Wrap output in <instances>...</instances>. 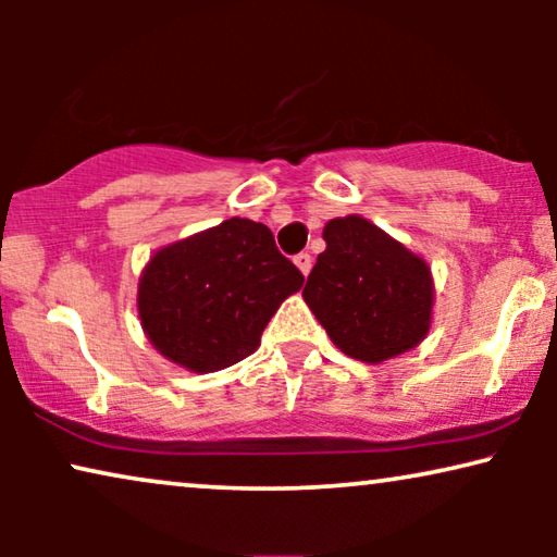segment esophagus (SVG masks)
<instances>
[{
	"label": "esophagus",
	"instance_id": "1",
	"mask_svg": "<svg viewBox=\"0 0 557 557\" xmlns=\"http://www.w3.org/2000/svg\"><path fill=\"white\" fill-rule=\"evenodd\" d=\"M294 263L299 265V271L304 273V276H309V271H311V256L309 253H304V250H301V253H296Z\"/></svg>",
	"mask_w": 557,
	"mask_h": 557
}]
</instances>
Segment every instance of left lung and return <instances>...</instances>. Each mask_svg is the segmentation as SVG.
Returning a JSON list of instances; mask_svg holds the SVG:
<instances>
[{"label":"left lung","mask_w":557,"mask_h":557,"mask_svg":"<svg viewBox=\"0 0 557 557\" xmlns=\"http://www.w3.org/2000/svg\"><path fill=\"white\" fill-rule=\"evenodd\" d=\"M324 240L304 301L334 345L362 362L416 347L431 324L429 265L360 215L330 220Z\"/></svg>","instance_id":"8db88e82"}]
</instances>
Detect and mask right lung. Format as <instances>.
<instances>
[{
	"label": "right lung",
	"instance_id": "right-lung-1",
	"mask_svg": "<svg viewBox=\"0 0 557 557\" xmlns=\"http://www.w3.org/2000/svg\"><path fill=\"white\" fill-rule=\"evenodd\" d=\"M301 271L263 223L231 218L157 250L139 281V317L166 360L215 372L248 357Z\"/></svg>",
	"mask_w": 557,
	"mask_h": 557
}]
</instances>
